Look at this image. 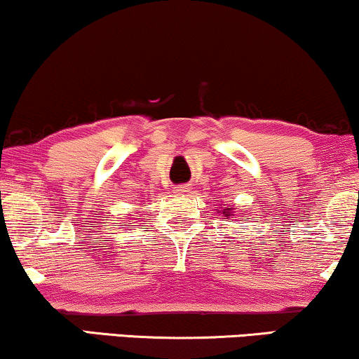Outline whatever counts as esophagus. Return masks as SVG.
Wrapping results in <instances>:
<instances>
[{
    "label": "esophagus",
    "instance_id": "34e87169",
    "mask_svg": "<svg viewBox=\"0 0 359 359\" xmlns=\"http://www.w3.org/2000/svg\"><path fill=\"white\" fill-rule=\"evenodd\" d=\"M189 191H191V187H189L187 184L177 185V187H175V194H187Z\"/></svg>",
    "mask_w": 359,
    "mask_h": 359
}]
</instances>
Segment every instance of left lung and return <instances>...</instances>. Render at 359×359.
Returning <instances> with one entry per match:
<instances>
[{"label": "left lung", "mask_w": 359, "mask_h": 359, "mask_svg": "<svg viewBox=\"0 0 359 359\" xmlns=\"http://www.w3.org/2000/svg\"><path fill=\"white\" fill-rule=\"evenodd\" d=\"M221 214L224 215V217L231 219V215H234V207L227 205V209H224V210H221Z\"/></svg>", "instance_id": "obj_1"}]
</instances>
